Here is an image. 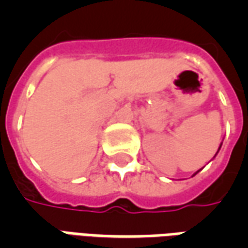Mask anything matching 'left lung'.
I'll return each mask as SVG.
<instances>
[{
  "label": "left lung",
  "instance_id": "obj_1",
  "mask_svg": "<svg viewBox=\"0 0 248 248\" xmlns=\"http://www.w3.org/2000/svg\"><path fill=\"white\" fill-rule=\"evenodd\" d=\"M220 146H222V145H220ZM220 146H219V149H218V151H219V150H220ZM218 151H217V153H218ZM215 155H217V154H215ZM198 171H199V170H198ZM198 171H197V172H195V174H198ZM195 174H194V175H195Z\"/></svg>",
  "mask_w": 248,
  "mask_h": 248
}]
</instances>
